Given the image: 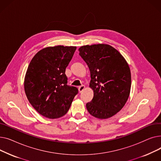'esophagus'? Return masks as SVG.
<instances>
[{"label": "esophagus", "instance_id": "34e87169", "mask_svg": "<svg viewBox=\"0 0 161 161\" xmlns=\"http://www.w3.org/2000/svg\"><path fill=\"white\" fill-rule=\"evenodd\" d=\"M86 89V87L84 86H80V87H79V88H78V90H79V92H81L84 89Z\"/></svg>", "mask_w": 161, "mask_h": 161}]
</instances>
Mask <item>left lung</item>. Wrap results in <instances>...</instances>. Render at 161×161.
Returning <instances> with one entry per match:
<instances>
[{"label": "left lung", "mask_w": 161, "mask_h": 161, "mask_svg": "<svg viewBox=\"0 0 161 161\" xmlns=\"http://www.w3.org/2000/svg\"><path fill=\"white\" fill-rule=\"evenodd\" d=\"M78 51L89 69V87L94 93L86 104L87 111L100 119L114 116L123 108L130 95L128 63L116 49L106 44L82 46Z\"/></svg>", "instance_id": "1"}]
</instances>
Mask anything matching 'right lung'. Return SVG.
I'll return each mask as SVG.
<instances>
[{
	"label": "right lung",
	"instance_id": "obj_1",
	"mask_svg": "<svg viewBox=\"0 0 161 161\" xmlns=\"http://www.w3.org/2000/svg\"><path fill=\"white\" fill-rule=\"evenodd\" d=\"M76 46H56L40 50L25 74L24 89L30 104L49 119L64 115L78 90L67 86L65 70Z\"/></svg>",
	"mask_w": 161,
	"mask_h": 161
}]
</instances>
